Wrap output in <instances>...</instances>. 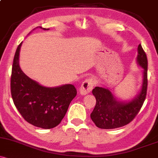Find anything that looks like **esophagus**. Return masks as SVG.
Listing matches in <instances>:
<instances>
[{"label": "esophagus", "instance_id": "34e87169", "mask_svg": "<svg viewBox=\"0 0 158 158\" xmlns=\"http://www.w3.org/2000/svg\"><path fill=\"white\" fill-rule=\"evenodd\" d=\"M94 79L92 78H89V79H85L82 84L81 85V87L79 89V92L81 94H87L89 92H91V91L92 90L93 87H94Z\"/></svg>", "mask_w": 158, "mask_h": 158}]
</instances>
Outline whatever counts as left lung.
<instances>
[{
    "label": "left lung",
    "mask_w": 158,
    "mask_h": 158,
    "mask_svg": "<svg viewBox=\"0 0 158 158\" xmlns=\"http://www.w3.org/2000/svg\"><path fill=\"white\" fill-rule=\"evenodd\" d=\"M137 62L143 68L144 79L142 90L133 100L129 102L117 101L110 91L102 87H95L92 90L96 104L91 114V118L97 127L110 129L124 127L133 120L140 111L148 89V59L141 44L138 47Z\"/></svg>",
    "instance_id": "8db88e82"
}]
</instances>
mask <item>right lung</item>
<instances>
[{
  "label": "right lung",
  "mask_w": 158,
  "mask_h": 158,
  "mask_svg": "<svg viewBox=\"0 0 158 158\" xmlns=\"http://www.w3.org/2000/svg\"><path fill=\"white\" fill-rule=\"evenodd\" d=\"M21 45L22 42L15 53L12 66L10 91L13 103L25 120L31 125L42 129L57 127L77 94L76 88L70 84L44 87L28 77L19 64Z\"/></svg>",
  "instance_id": "obj_1"
}]
</instances>
